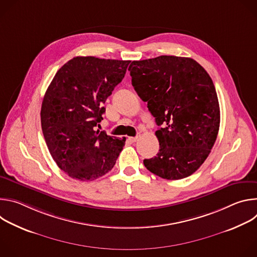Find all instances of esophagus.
<instances>
[{
	"instance_id": "34e87169",
	"label": "esophagus",
	"mask_w": 257,
	"mask_h": 257,
	"mask_svg": "<svg viewBox=\"0 0 257 257\" xmlns=\"http://www.w3.org/2000/svg\"><path fill=\"white\" fill-rule=\"evenodd\" d=\"M140 138V134H137L135 137H129V140L132 142H136Z\"/></svg>"
}]
</instances>
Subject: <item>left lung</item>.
Wrapping results in <instances>:
<instances>
[{
  "mask_svg": "<svg viewBox=\"0 0 257 257\" xmlns=\"http://www.w3.org/2000/svg\"><path fill=\"white\" fill-rule=\"evenodd\" d=\"M132 85L160 128V151L145 168L167 180L192 175L204 163L219 128V104L208 73L191 58L133 61Z\"/></svg>",
  "mask_w": 257,
  "mask_h": 257,
  "instance_id": "obj_1",
  "label": "left lung"
}]
</instances>
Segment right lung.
<instances>
[{"instance_id":"1","label":"right lung","mask_w":257,"mask_h":257,"mask_svg":"<svg viewBox=\"0 0 257 257\" xmlns=\"http://www.w3.org/2000/svg\"><path fill=\"white\" fill-rule=\"evenodd\" d=\"M131 61L75 57L63 65L48 87L41 122L48 149L58 167L80 181L111 171L125 145L95 130L103 103L122 81Z\"/></svg>"}]
</instances>
